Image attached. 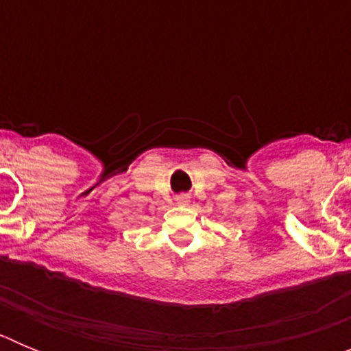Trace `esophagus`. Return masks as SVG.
Here are the masks:
<instances>
[{
	"mask_svg": "<svg viewBox=\"0 0 351 351\" xmlns=\"http://www.w3.org/2000/svg\"><path fill=\"white\" fill-rule=\"evenodd\" d=\"M188 195H179L178 197V206H186V204H188Z\"/></svg>",
	"mask_w": 351,
	"mask_h": 351,
	"instance_id": "esophagus-1",
	"label": "esophagus"
}]
</instances>
